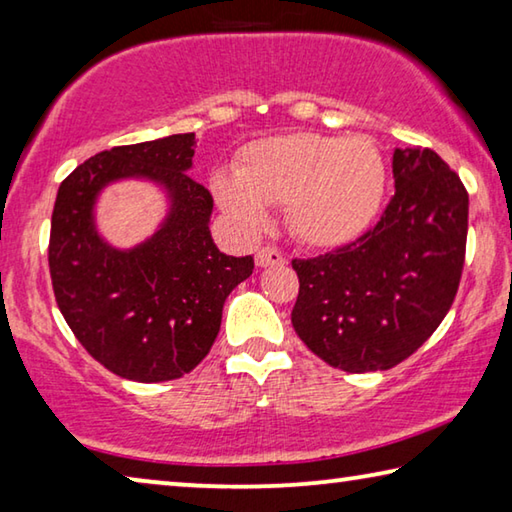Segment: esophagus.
<instances>
[{"instance_id":"obj_1","label":"esophagus","mask_w":512,"mask_h":512,"mask_svg":"<svg viewBox=\"0 0 512 512\" xmlns=\"http://www.w3.org/2000/svg\"><path fill=\"white\" fill-rule=\"evenodd\" d=\"M255 264L259 268H266V266H282L284 264V257L277 248H262L257 250L255 255Z\"/></svg>"}]
</instances>
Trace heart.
I'll list each match as a JSON object with an SVG mask.
<instances>
[{
	"instance_id": "1",
	"label": "heart",
	"mask_w": 512,
	"mask_h": 512,
	"mask_svg": "<svg viewBox=\"0 0 512 512\" xmlns=\"http://www.w3.org/2000/svg\"><path fill=\"white\" fill-rule=\"evenodd\" d=\"M386 160L370 137L289 133L250 142L235 171H214L212 194L246 235L262 232L284 205L302 244L334 248L361 237L386 194Z\"/></svg>"
}]
</instances>
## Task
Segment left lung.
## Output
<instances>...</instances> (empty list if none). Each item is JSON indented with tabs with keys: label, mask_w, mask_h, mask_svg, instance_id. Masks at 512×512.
<instances>
[{
	"label": "left lung",
	"mask_w": 512,
	"mask_h": 512,
	"mask_svg": "<svg viewBox=\"0 0 512 512\" xmlns=\"http://www.w3.org/2000/svg\"><path fill=\"white\" fill-rule=\"evenodd\" d=\"M395 196L354 244L293 259L302 343L345 372L388 370L436 332L461 282L467 192L431 149H395Z\"/></svg>",
	"instance_id": "8db88e82"
}]
</instances>
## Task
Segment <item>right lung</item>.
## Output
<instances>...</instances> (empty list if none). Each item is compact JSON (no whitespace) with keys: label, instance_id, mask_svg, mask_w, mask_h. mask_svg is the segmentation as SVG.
Masks as SVG:
<instances>
[{"label":"right lung","instance_id":"add662e5","mask_svg":"<svg viewBox=\"0 0 512 512\" xmlns=\"http://www.w3.org/2000/svg\"><path fill=\"white\" fill-rule=\"evenodd\" d=\"M194 133L115 146L63 180L51 214L49 271L69 329L110 372L158 384L183 377L210 352L225 298L253 275V257L216 248L212 196L189 176ZM124 179L158 186L165 213L154 235L131 249L98 232L102 189Z\"/></svg>","mask_w":512,"mask_h":512}]
</instances>
